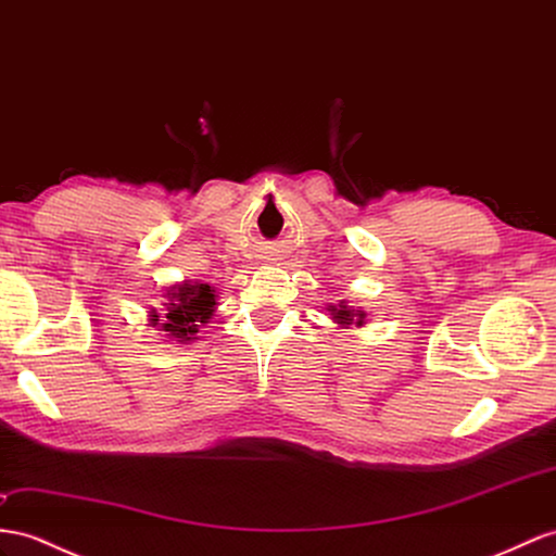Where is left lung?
Segmentation results:
<instances>
[{"label":"left lung","mask_w":556,"mask_h":556,"mask_svg":"<svg viewBox=\"0 0 556 556\" xmlns=\"http://www.w3.org/2000/svg\"><path fill=\"white\" fill-rule=\"evenodd\" d=\"M329 315L333 319V324H338L340 329H350V326H364L366 324V312L362 307H352L348 305V301H340L338 305H329Z\"/></svg>","instance_id":"obj_1"}]
</instances>
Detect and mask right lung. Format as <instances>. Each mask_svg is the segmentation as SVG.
<instances>
[{
  "instance_id": "right-lung-1",
  "label": "right lung",
  "mask_w": 556,
  "mask_h": 556,
  "mask_svg": "<svg viewBox=\"0 0 556 556\" xmlns=\"http://www.w3.org/2000/svg\"><path fill=\"white\" fill-rule=\"evenodd\" d=\"M218 295L211 283L185 279L170 283L164 291V309H150V326H160V331L174 343H194L197 333L216 315Z\"/></svg>"
}]
</instances>
